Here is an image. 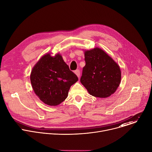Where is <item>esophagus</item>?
I'll return each mask as SVG.
<instances>
[{
  "mask_svg": "<svg viewBox=\"0 0 152 152\" xmlns=\"http://www.w3.org/2000/svg\"><path fill=\"white\" fill-rule=\"evenodd\" d=\"M75 73L77 75V76L78 77H80V70H76L75 71Z\"/></svg>",
  "mask_w": 152,
  "mask_h": 152,
  "instance_id": "esophagus-1",
  "label": "esophagus"
}]
</instances>
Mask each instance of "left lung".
I'll use <instances>...</instances> for the list:
<instances>
[{
  "label": "left lung",
  "instance_id": "left-lung-1",
  "mask_svg": "<svg viewBox=\"0 0 152 152\" xmlns=\"http://www.w3.org/2000/svg\"><path fill=\"white\" fill-rule=\"evenodd\" d=\"M85 61L80 82L88 93L100 98L114 93L121 81L118 64L99 48L85 51Z\"/></svg>",
  "mask_w": 152,
  "mask_h": 152
}]
</instances>
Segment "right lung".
Here are the masks:
<instances>
[{
  "label": "right lung",
  "mask_w": 152,
  "mask_h": 152,
  "mask_svg": "<svg viewBox=\"0 0 152 152\" xmlns=\"http://www.w3.org/2000/svg\"><path fill=\"white\" fill-rule=\"evenodd\" d=\"M31 82L35 93L45 104L56 106L65 100L70 86L78 80L59 54L43 56L34 67Z\"/></svg>",
  "instance_id": "1"
}]
</instances>
